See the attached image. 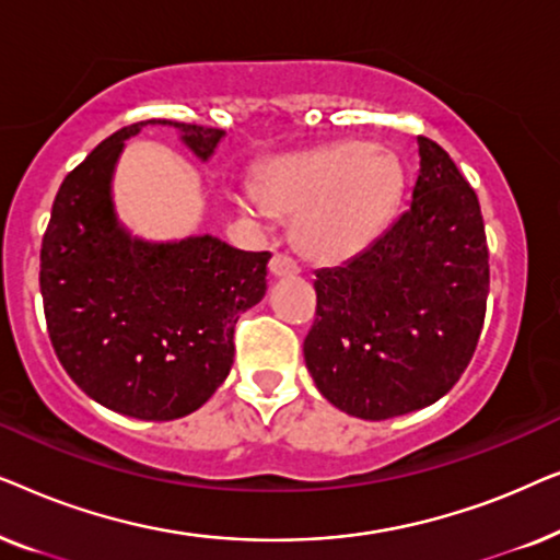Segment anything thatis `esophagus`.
<instances>
[{"instance_id":"1","label":"esophagus","mask_w":560,"mask_h":560,"mask_svg":"<svg viewBox=\"0 0 560 560\" xmlns=\"http://www.w3.org/2000/svg\"><path fill=\"white\" fill-rule=\"evenodd\" d=\"M270 272H272V278H295L301 270H298V265L290 257L275 255L270 262Z\"/></svg>"}]
</instances>
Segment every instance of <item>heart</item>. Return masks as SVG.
I'll return each instance as SVG.
<instances>
[{"label":"heart","instance_id":"1","mask_svg":"<svg viewBox=\"0 0 560 560\" xmlns=\"http://www.w3.org/2000/svg\"><path fill=\"white\" fill-rule=\"evenodd\" d=\"M255 188L267 213L295 219V244L305 257L339 265L385 232L402 201L405 173L389 150L334 142L267 160Z\"/></svg>","mask_w":560,"mask_h":560}]
</instances>
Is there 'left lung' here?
<instances>
[{
    "instance_id": "left-lung-1",
    "label": "left lung",
    "mask_w": 560,
    "mask_h": 560,
    "mask_svg": "<svg viewBox=\"0 0 560 560\" xmlns=\"http://www.w3.org/2000/svg\"><path fill=\"white\" fill-rule=\"evenodd\" d=\"M416 142L408 211L362 255L313 280L305 366L334 408L362 420L441 400L485 326L489 252L477 194L441 144Z\"/></svg>"
}]
</instances>
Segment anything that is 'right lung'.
Listing matches in <instances>:
<instances>
[{
  "instance_id": "right-lung-1",
  "label": "right lung",
  "mask_w": 560,
  "mask_h": 560,
  "mask_svg": "<svg viewBox=\"0 0 560 560\" xmlns=\"http://www.w3.org/2000/svg\"><path fill=\"white\" fill-rule=\"evenodd\" d=\"M163 125L209 163L224 129L148 119L98 144L66 175L40 249V293L52 349L104 408L175 420L201 408L234 364V326L267 290L270 252L219 236L152 242L121 224L114 171L125 140Z\"/></svg>"
}]
</instances>
